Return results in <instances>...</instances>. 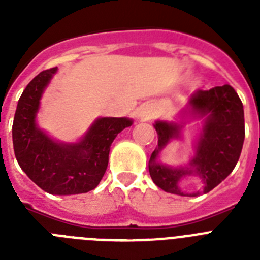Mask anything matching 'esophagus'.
<instances>
[{
	"label": "esophagus",
	"instance_id": "obj_1",
	"mask_svg": "<svg viewBox=\"0 0 260 260\" xmlns=\"http://www.w3.org/2000/svg\"><path fill=\"white\" fill-rule=\"evenodd\" d=\"M139 116H141L143 119L151 118V110L148 109V108H143V109L141 110V114H139Z\"/></svg>",
	"mask_w": 260,
	"mask_h": 260
}]
</instances>
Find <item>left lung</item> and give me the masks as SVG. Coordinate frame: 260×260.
Returning <instances> with one entry per match:
<instances>
[{
  "label": "left lung",
  "mask_w": 260,
  "mask_h": 260,
  "mask_svg": "<svg viewBox=\"0 0 260 260\" xmlns=\"http://www.w3.org/2000/svg\"><path fill=\"white\" fill-rule=\"evenodd\" d=\"M194 113L206 116L203 134L197 153L187 168H169L156 164L155 158L172 138L178 137L180 126L167 122H156L157 148L151 155L150 176L156 186L171 194L181 192L178 182L187 174H198L204 182L203 192H208L224 181L237 164L245 139L243 105L237 92L229 84L198 91L190 100ZM201 191L186 194L197 197Z\"/></svg>",
  "instance_id": "obj_1"
}]
</instances>
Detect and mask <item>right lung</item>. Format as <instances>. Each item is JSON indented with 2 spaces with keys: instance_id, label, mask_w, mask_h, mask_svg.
<instances>
[{
  "instance_id": "add662e5",
  "label": "right lung",
  "mask_w": 260,
  "mask_h": 260,
  "mask_svg": "<svg viewBox=\"0 0 260 260\" xmlns=\"http://www.w3.org/2000/svg\"><path fill=\"white\" fill-rule=\"evenodd\" d=\"M57 68L41 71L27 84L18 102L13 123V146L23 172L44 191L73 195L91 191L104 176L110 144L128 118H99L82 142L62 144L53 142L35 123L41 93Z\"/></svg>"
}]
</instances>
